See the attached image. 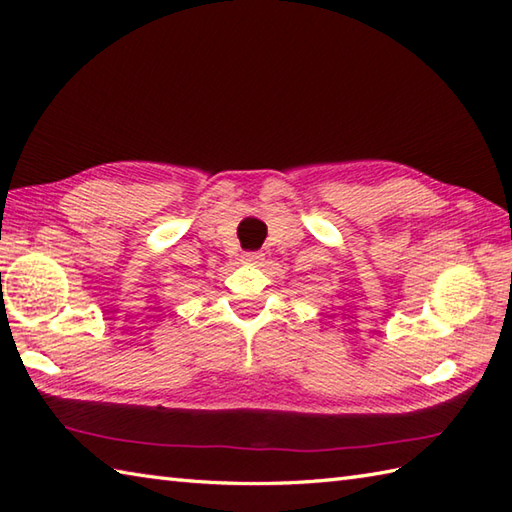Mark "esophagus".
<instances>
[{
  "mask_svg": "<svg viewBox=\"0 0 512 512\" xmlns=\"http://www.w3.org/2000/svg\"><path fill=\"white\" fill-rule=\"evenodd\" d=\"M242 262L244 264H253V266L262 264L264 262V253H244L242 255Z\"/></svg>",
  "mask_w": 512,
  "mask_h": 512,
  "instance_id": "obj_1",
  "label": "esophagus"
}]
</instances>
